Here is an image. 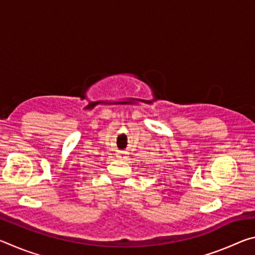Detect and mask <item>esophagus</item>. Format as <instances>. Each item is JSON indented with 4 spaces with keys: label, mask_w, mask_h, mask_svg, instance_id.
I'll return each mask as SVG.
<instances>
[{
    "label": "esophagus",
    "mask_w": 255,
    "mask_h": 255,
    "mask_svg": "<svg viewBox=\"0 0 255 255\" xmlns=\"http://www.w3.org/2000/svg\"><path fill=\"white\" fill-rule=\"evenodd\" d=\"M119 157H122V156H119Z\"/></svg>",
    "instance_id": "34e87169"
}]
</instances>
